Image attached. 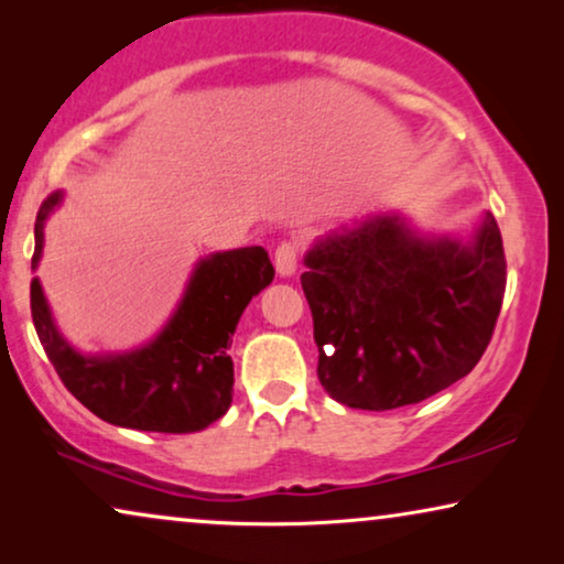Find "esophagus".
<instances>
[{
	"label": "esophagus",
	"instance_id": "1",
	"mask_svg": "<svg viewBox=\"0 0 564 564\" xmlns=\"http://www.w3.org/2000/svg\"><path fill=\"white\" fill-rule=\"evenodd\" d=\"M297 259H300V249L297 243L292 241H282L276 246L274 251V267H276V274L280 276H292L297 269Z\"/></svg>",
	"mask_w": 564,
	"mask_h": 564
}]
</instances>
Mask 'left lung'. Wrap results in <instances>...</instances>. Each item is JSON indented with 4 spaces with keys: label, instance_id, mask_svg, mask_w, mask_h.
I'll return each mask as SVG.
<instances>
[{
    "label": "left lung",
    "instance_id": "obj_1",
    "mask_svg": "<svg viewBox=\"0 0 564 564\" xmlns=\"http://www.w3.org/2000/svg\"><path fill=\"white\" fill-rule=\"evenodd\" d=\"M305 264L318 380L361 411L421 403L473 372L506 292L492 215L469 246L423 241L395 215H375L323 238Z\"/></svg>",
    "mask_w": 564,
    "mask_h": 564
}]
</instances>
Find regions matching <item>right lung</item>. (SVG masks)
<instances>
[{"instance_id":"add662e5","label":"right lung","mask_w":564,"mask_h":564,"mask_svg":"<svg viewBox=\"0 0 564 564\" xmlns=\"http://www.w3.org/2000/svg\"><path fill=\"white\" fill-rule=\"evenodd\" d=\"M58 199L61 192H53L37 210L33 267L43 251V223ZM272 280L274 267L261 246L213 253L197 264L180 311L156 341L118 357L74 351L53 326L37 280L30 282V313L45 357L84 408L122 429L192 434L230 408V338L251 297Z\"/></svg>"}]
</instances>
